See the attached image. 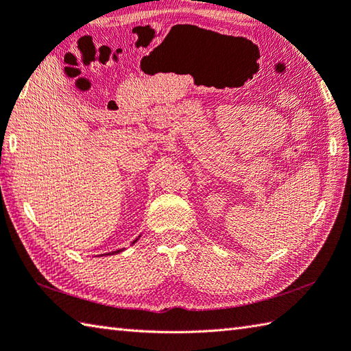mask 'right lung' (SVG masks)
<instances>
[{
  "label": "right lung",
  "instance_id": "right-lung-1",
  "mask_svg": "<svg viewBox=\"0 0 351 351\" xmlns=\"http://www.w3.org/2000/svg\"><path fill=\"white\" fill-rule=\"evenodd\" d=\"M136 240H138V239H136ZM136 240H134V242H136ZM115 252H120V251H114L112 254H115ZM106 256H108V254H106Z\"/></svg>",
  "mask_w": 351,
  "mask_h": 351
}]
</instances>
